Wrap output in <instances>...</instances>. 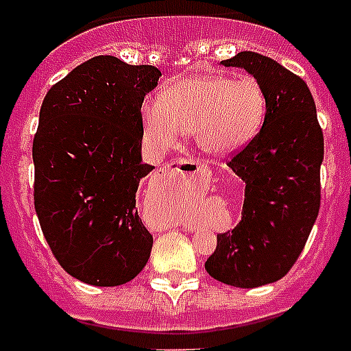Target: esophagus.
<instances>
[{"label": "esophagus", "mask_w": 351, "mask_h": 351, "mask_svg": "<svg viewBox=\"0 0 351 351\" xmlns=\"http://www.w3.org/2000/svg\"><path fill=\"white\" fill-rule=\"evenodd\" d=\"M166 171L175 173V175H189L199 180H205L210 176V169H208L203 162H193V160H173L166 166Z\"/></svg>", "instance_id": "esophagus-1"}]
</instances>
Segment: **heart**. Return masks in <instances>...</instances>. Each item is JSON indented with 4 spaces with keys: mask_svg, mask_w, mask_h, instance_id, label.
I'll return each instance as SVG.
<instances>
[{
    "mask_svg": "<svg viewBox=\"0 0 351 351\" xmlns=\"http://www.w3.org/2000/svg\"><path fill=\"white\" fill-rule=\"evenodd\" d=\"M266 116V90L246 75L191 76L143 103L144 128L153 139L173 143L184 132H193L199 148L210 155L244 148L257 137Z\"/></svg>",
    "mask_w": 351,
    "mask_h": 351,
    "instance_id": "b5f03b06",
    "label": "heart"
}]
</instances>
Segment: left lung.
<instances>
[{
	"label": "left lung",
	"instance_id": "obj_1",
	"mask_svg": "<svg viewBox=\"0 0 351 351\" xmlns=\"http://www.w3.org/2000/svg\"><path fill=\"white\" fill-rule=\"evenodd\" d=\"M243 67L267 94L258 135L226 166L244 182L241 221L217 234L208 275L234 287L280 280L298 261L319 212L323 130L307 84L273 58L241 51L221 62Z\"/></svg>",
	"mask_w": 351,
	"mask_h": 351
}]
</instances>
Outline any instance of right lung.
Masks as SVG:
<instances>
[{
    "mask_svg": "<svg viewBox=\"0 0 351 351\" xmlns=\"http://www.w3.org/2000/svg\"><path fill=\"white\" fill-rule=\"evenodd\" d=\"M160 75L99 55L53 85L40 107L35 212L53 257L85 284H126L152 253L135 193L153 169L141 162V107Z\"/></svg>",
    "mask_w": 351,
    "mask_h": 351,
    "instance_id": "right-lung-1",
    "label": "right lung"
}]
</instances>
